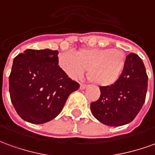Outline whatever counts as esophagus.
Here are the masks:
<instances>
[{"label":"esophagus","mask_w":155,"mask_h":155,"mask_svg":"<svg viewBox=\"0 0 155 155\" xmlns=\"http://www.w3.org/2000/svg\"><path fill=\"white\" fill-rule=\"evenodd\" d=\"M86 88H87V85H86V84H80V89H85Z\"/></svg>","instance_id":"obj_1"}]
</instances>
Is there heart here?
<instances>
[{"mask_svg":"<svg viewBox=\"0 0 155 155\" xmlns=\"http://www.w3.org/2000/svg\"><path fill=\"white\" fill-rule=\"evenodd\" d=\"M126 55L114 49H80L77 53L64 51L58 55L60 68L69 78L76 79L88 70V79L93 84L108 87L116 84L126 67Z\"/></svg>","mask_w":155,"mask_h":155,"instance_id":"b5f03b06","label":"heart"}]
</instances>
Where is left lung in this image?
<instances>
[{
    "instance_id": "left-lung-1",
    "label": "left lung",
    "mask_w": 155,
    "mask_h": 155,
    "mask_svg": "<svg viewBox=\"0 0 155 155\" xmlns=\"http://www.w3.org/2000/svg\"><path fill=\"white\" fill-rule=\"evenodd\" d=\"M124 71L113 85L100 87L99 100L90 104L92 114L101 123L120 127L133 121L143 105L148 75L140 57L130 53Z\"/></svg>"
}]
</instances>
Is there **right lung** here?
<instances>
[{
    "mask_svg": "<svg viewBox=\"0 0 155 155\" xmlns=\"http://www.w3.org/2000/svg\"><path fill=\"white\" fill-rule=\"evenodd\" d=\"M58 51L26 50L13 60L9 76L12 103L19 116L33 124L50 121L79 88L58 66Z\"/></svg>",
    "mask_w": 155,
    "mask_h": 155,
    "instance_id": "obj_1",
    "label": "right lung"
}]
</instances>
